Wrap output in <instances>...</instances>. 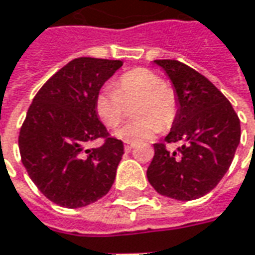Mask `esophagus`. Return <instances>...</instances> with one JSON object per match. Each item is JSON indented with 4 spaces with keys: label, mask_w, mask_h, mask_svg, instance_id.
<instances>
[{
    "label": "esophagus",
    "mask_w": 255,
    "mask_h": 255,
    "mask_svg": "<svg viewBox=\"0 0 255 255\" xmlns=\"http://www.w3.org/2000/svg\"><path fill=\"white\" fill-rule=\"evenodd\" d=\"M124 149H126V152H129V151L132 149V144H131V142H127V141H126V144H124Z\"/></svg>",
    "instance_id": "esophagus-1"
}]
</instances>
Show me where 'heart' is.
<instances>
[{"label":"heart","mask_w":255,"mask_h":255,"mask_svg":"<svg viewBox=\"0 0 255 255\" xmlns=\"http://www.w3.org/2000/svg\"><path fill=\"white\" fill-rule=\"evenodd\" d=\"M136 103L132 116L136 117L119 128L114 135L127 142H139L154 138L161 129L175 123L179 100L175 89L154 70L135 67L121 75L116 89L104 87L94 99V110L109 128L119 126L126 116V106Z\"/></svg>","instance_id":"1"}]
</instances>
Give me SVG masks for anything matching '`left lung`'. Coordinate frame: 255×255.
I'll use <instances>...</instances> for the list:
<instances>
[{"mask_svg":"<svg viewBox=\"0 0 255 255\" xmlns=\"http://www.w3.org/2000/svg\"><path fill=\"white\" fill-rule=\"evenodd\" d=\"M171 79L179 111L165 142L154 144L146 176L162 196L193 200L209 193L232 165L240 144L239 116L215 84L179 60H154ZM182 142L176 151L165 143Z\"/></svg>","mask_w":255,"mask_h":255,"instance_id":"obj_1","label":"left lung"}]
</instances>
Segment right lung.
<instances>
[{"label": "right lung", "mask_w": 255, "mask_h": 255, "mask_svg": "<svg viewBox=\"0 0 255 255\" xmlns=\"http://www.w3.org/2000/svg\"><path fill=\"white\" fill-rule=\"evenodd\" d=\"M121 60L77 57L49 79L32 100L18 145L23 166L40 192L76 209L109 193L124 154L123 141L103 126L94 99ZM97 137L99 148L87 145Z\"/></svg>", "instance_id": "add662e5"}]
</instances>
